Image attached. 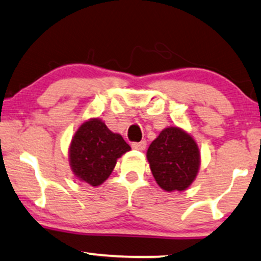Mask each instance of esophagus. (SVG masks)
I'll return each instance as SVG.
<instances>
[{
	"label": "esophagus",
	"instance_id": "obj_1",
	"mask_svg": "<svg viewBox=\"0 0 261 261\" xmlns=\"http://www.w3.org/2000/svg\"><path fill=\"white\" fill-rule=\"evenodd\" d=\"M146 146H147L146 141H141V142L131 143V147H133L134 149H137V150H144V149H146Z\"/></svg>",
	"mask_w": 261,
	"mask_h": 261
}]
</instances>
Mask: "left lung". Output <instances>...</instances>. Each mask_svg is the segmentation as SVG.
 <instances>
[{"label":"left lung","instance_id":"obj_1","mask_svg":"<svg viewBox=\"0 0 261 261\" xmlns=\"http://www.w3.org/2000/svg\"><path fill=\"white\" fill-rule=\"evenodd\" d=\"M150 171L164 191H185L198 174L200 153L196 141L180 127H166L147 150Z\"/></svg>","mask_w":261,"mask_h":261}]
</instances>
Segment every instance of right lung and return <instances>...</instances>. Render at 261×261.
<instances>
[{
	"label": "right lung",
	"instance_id": "right-lung-1",
	"mask_svg": "<svg viewBox=\"0 0 261 261\" xmlns=\"http://www.w3.org/2000/svg\"><path fill=\"white\" fill-rule=\"evenodd\" d=\"M131 147L99 119H90L75 133L69 148L71 170L80 181L91 186L105 182L117 164V159Z\"/></svg>",
	"mask_w": 261,
	"mask_h": 261
}]
</instances>
